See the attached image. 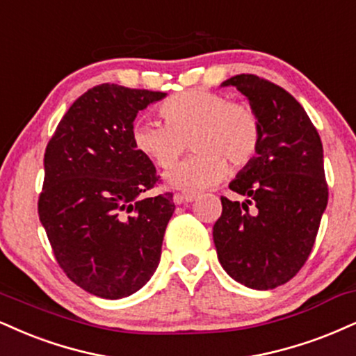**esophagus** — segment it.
Masks as SVG:
<instances>
[{
  "label": "esophagus",
  "instance_id": "obj_1",
  "mask_svg": "<svg viewBox=\"0 0 356 356\" xmlns=\"http://www.w3.org/2000/svg\"><path fill=\"white\" fill-rule=\"evenodd\" d=\"M197 199V194L194 192H175L174 194V202L175 204H191Z\"/></svg>",
  "mask_w": 356,
  "mask_h": 356
}]
</instances>
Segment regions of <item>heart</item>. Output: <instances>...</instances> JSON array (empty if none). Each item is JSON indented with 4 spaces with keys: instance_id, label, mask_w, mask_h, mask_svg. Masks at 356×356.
I'll return each mask as SVG.
<instances>
[{
    "instance_id": "heart-1",
    "label": "heart",
    "mask_w": 356,
    "mask_h": 356,
    "mask_svg": "<svg viewBox=\"0 0 356 356\" xmlns=\"http://www.w3.org/2000/svg\"><path fill=\"white\" fill-rule=\"evenodd\" d=\"M164 122L137 119L132 144L161 169H169L189 147L197 152L167 174V182L184 191L207 189L227 172V164H250L260 145L259 115L245 102L225 94L191 89L162 102Z\"/></svg>"
}]
</instances>
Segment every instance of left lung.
I'll list each match as a JSON object with an SVG mask.
<instances>
[{"label": "left lung", "instance_id": "1", "mask_svg": "<svg viewBox=\"0 0 356 356\" xmlns=\"http://www.w3.org/2000/svg\"><path fill=\"white\" fill-rule=\"evenodd\" d=\"M235 86L259 115L257 157L230 182L247 200L222 195L213 243L224 270L238 284L270 290L297 275L314 248L328 202L323 147L305 109L284 88L255 74Z\"/></svg>", "mask_w": 356, "mask_h": 356}]
</instances>
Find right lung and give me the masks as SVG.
Returning a JSON list of instances; mask_svg holds the SVG:
<instances>
[{
  "label": "right lung",
  "mask_w": 356,
  "mask_h": 356,
  "mask_svg": "<svg viewBox=\"0 0 356 356\" xmlns=\"http://www.w3.org/2000/svg\"><path fill=\"white\" fill-rule=\"evenodd\" d=\"M161 91L104 83L72 102L44 152L38 213L56 262L86 292L118 300L137 292L161 260L172 192L132 144L139 111Z\"/></svg>",
  "instance_id": "add662e5"
}]
</instances>
